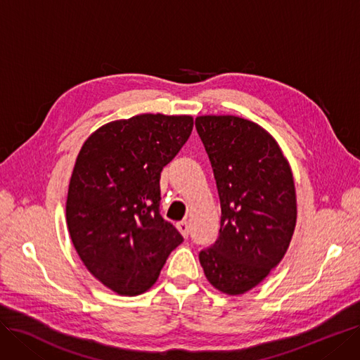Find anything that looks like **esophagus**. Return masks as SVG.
I'll list each match as a JSON object with an SVG mask.
<instances>
[{
  "instance_id": "esophagus-1",
  "label": "esophagus",
  "mask_w": 360,
  "mask_h": 360,
  "mask_svg": "<svg viewBox=\"0 0 360 360\" xmlns=\"http://www.w3.org/2000/svg\"><path fill=\"white\" fill-rule=\"evenodd\" d=\"M176 227L179 230V233L184 236V237H188V233H190V225H188V221H179L176 224Z\"/></svg>"
}]
</instances>
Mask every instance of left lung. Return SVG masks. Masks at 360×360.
I'll list each match as a JSON object with an SVG mask.
<instances>
[{"mask_svg":"<svg viewBox=\"0 0 360 360\" xmlns=\"http://www.w3.org/2000/svg\"><path fill=\"white\" fill-rule=\"evenodd\" d=\"M195 129L221 202L215 243L198 259L210 285L242 295L259 285L289 248L297 224L292 170L267 130L234 115H200Z\"/></svg>","mask_w":360,"mask_h":360,"instance_id":"obj_1","label":"left lung"}]
</instances>
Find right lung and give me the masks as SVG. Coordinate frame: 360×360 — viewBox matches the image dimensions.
Returning <instances> with one entry per match:
<instances>
[{"label": "right lung", "instance_id": "1", "mask_svg": "<svg viewBox=\"0 0 360 360\" xmlns=\"http://www.w3.org/2000/svg\"><path fill=\"white\" fill-rule=\"evenodd\" d=\"M191 130V115L141 114L99 127L78 153L68 231L86 269L118 295L148 290L184 242L160 215V173Z\"/></svg>", "mask_w": 360, "mask_h": 360}]
</instances>
